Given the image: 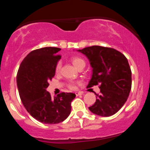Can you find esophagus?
I'll return each mask as SVG.
<instances>
[{
  "mask_svg": "<svg viewBox=\"0 0 150 150\" xmlns=\"http://www.w3.org/2000/svg\"><path fill=\"white\" fill-rule=\"evenodd\" d=\"M75 95H76V96H79V95H83V91H76V92H75Z\"/></svg>",
  "mask_w": 150,
  "mask_h": 150,
  "instance_id": "1",
  "label": "esophagus"
}]
</instances>
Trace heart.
<instances>
[{
	"mask_svg": "<svg viewBox=\"0 0 150 150\" xmlns=\"http://www.w3.org/2000/svg\"><path fill=\"white\" fill-rule=\"evenodd\" d=\"M71 62L74 65V67H76L77 69L81 67H85V65H86L85 61L83 59H81V58H79V57H74V58H72L71 59ZM61 67H62V63L59 62L56 64V65H55V72L59 73ZM67 86H68L70 89H75L76 87V83H75V82H70L67 84Z\"/></svg>",
	"mask_w": 150,
	"mask_h": 150,
	"instance_id": "1",
	"label": "heart"
}]
</instances>
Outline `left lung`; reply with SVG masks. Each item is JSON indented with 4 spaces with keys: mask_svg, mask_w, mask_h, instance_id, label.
<instances>
[{
    "mask_svg": "<svg viewBox=\"0 0 150 150\" xmlns=\"http://www.w3.org/2000/svg\"><path fill=\"white\" fill-rule=\"evenodd\" d=\"M87 57L92 75L87 87L100 85V95L88 107L92 113L100 116L114 115L126 102L132 88V71L128 59L112 48L92 46L77 50Z\"/></svg>",
    "mask_w": 150,
    "mask_h": 150,
    "instance_id": "obj_1",
    "label": "left lung"
}]
</instances>
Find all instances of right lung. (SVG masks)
I'll use <instances>...</instances> for the list:
<instances>
[{"label":"right lung","instance_id":"add662e5","mask_svg":"<svg viewBox=\"0 0 150 150\" xmlns=\"http://www.w3.org/2000/svg\"><path fill=\"white\" fill-rule=\"evenodd\" d=\"M57 47L33 50L23 59L16 76L17 87L24 107L31 116L44 124H57L71 113L74 93L61 94L52 98L46 91L55 76V65L61 59Z\"/></svg>","mask_w":150,"mask_h":150}]
</instances>
